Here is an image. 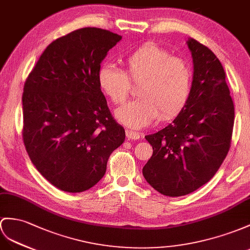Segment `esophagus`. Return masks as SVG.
Returning <instances> with one entry per match:
<instances>
[{"label": "esophagus", "instance_id": "esophagus-1", "mask_svg": "<svg viewBox=\"0 0 250 250\" xmlns=\"http://www.w3.org/2000/svg\"><path fill=\"white\" fill-rule=\"evenodd\" d=\"M126 138L128 140H138V139H140V133L127 129L126 130Z\"/></svg>", "mask_w": 250, "mask_h": 250}]
</instances>
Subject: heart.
<instances>
[{"label":"heart","instance_id":"heart-1","mask_svg":"<svg viewBox=\"0 0 250 250\" xmlns=\"http://www.w3.org/2000/svg\"><path fill=\"white\" fill-rule=\"evenodd\" d=\"M192 69L187 62L173 57L155 43L138 47L123 60V71L103 64L97 72L100 89L115 105L126 101L130 83L139 84V100L115 111L122 124L140 129L156 119L169 120L185 108L192 91Z\"/></svg>","mask_w":250,"mask_h":250}]
</instances>
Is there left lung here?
<instances>
[{
  "label": "left lung",
  "mask_w": 250,
  "mask_h": 250,
  "mask_svg": "<svg viewBox=\"0 0 250 250\" xmlns=\"http://www.w3.org/2000/svg\"><path fill=\"white\" fill-rule=\"evenodd\" d=\"M193 59L192 91L171 124L145 136L153 156L142 173L156 191L178 197L207 184L226 158L234 106L220 60L196 40L187 41Z\"/></svg>",
  "instance_id": "8db88e82"
}]
</instances>
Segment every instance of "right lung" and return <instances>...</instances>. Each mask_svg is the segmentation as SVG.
<instances>
[{"instance_id": "right-lung-1", "label": "right lung", "mask_w": 250, "mask_h": 250, "mask_svg": "<svg viewBox=\"0 0 250 250\" xmlns=\"http://www.w3.org/2000/svg\"><path fill=\"white\" fill-rule=\"evenodd\" d=\"M121 39L102 28L74 30L45 48L24 84V145L38 172L62 191L95 186L125 140L97 83L102 62Z\"/></svg>"}]
</instances>
